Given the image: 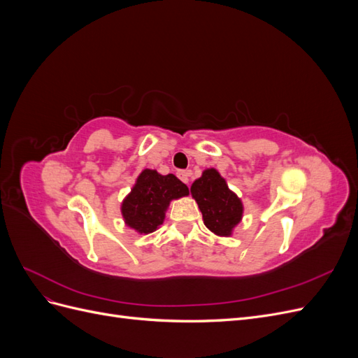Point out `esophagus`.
Masks as SVG:
<instances>
[{
  "mask_svg": "<svg viewBox=\"0 0 358 358\" xmlns=\"http://www.w3.org/2000/svg\"><path fill=\"white\" fill-rule=\"evenodd\" d=\"M178 176H179V179H180L182 182L188 183V182H189V176H191V171H189V170H182V171L178 173Z\"/></svg>",
  "mask_w": 358,
  "mask_h": 358,
  "instance_id": "esophagus-1",
  "label": "esophagus"
}]
</instances>
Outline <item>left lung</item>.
<instances>
[{
	"label": "left lung",
	"mask_w": 358,
	"mask_h": 358,
	"mask_svg": "<svg viewBox=\"0 0 358 358\" xmlns=\"http://www.w3.org/2000/svg\"><path fill=\"white\" fill-rule=\"evenodd\" d=\"M191 194L201 210L204 225L218 236H231L242 220L243 204L220 173L215 169L204 170L191 185Z\"/></svg>",
	"instance_id": "8db88e82"
}]
</instances>
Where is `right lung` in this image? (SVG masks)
<instances>
[{"instance_id":"obj_1","label":"right lung","mask_w":358,"mask_h":358,"mask_svg":"<svg viewBox=\"0 0 358 358\" xmlns=\"http://www.w3.org/2000/svg\"><path fill=\"white\" fill-rule=\"evenodd\" d=\"M188 194V187L175 175L162 176L157 170L146 169L122 201L124 221L140 234L152 233L164 221L170 201Z\"/></svg>"}]
</instances>
